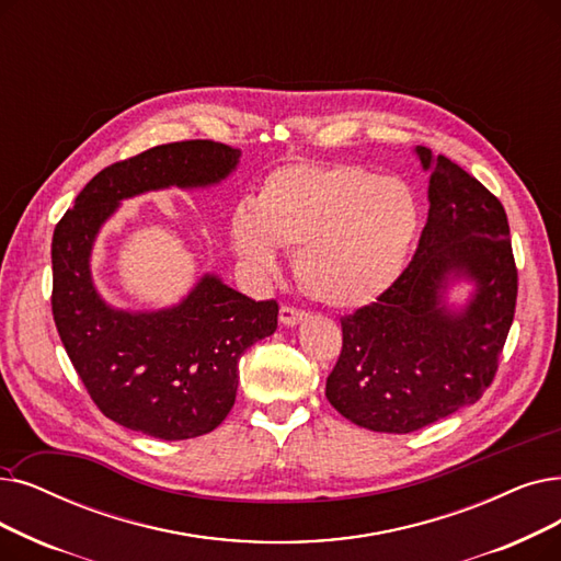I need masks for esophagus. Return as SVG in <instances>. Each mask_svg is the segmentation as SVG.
I'll return each mask as SVG.
<instances>
[{
	"instance_id": "34e87169",
	"label": "esophagus",
	"mask_w": 561,
	"mask_h": 561,
	"mask_svg": "<svg viewBox=\"0 0 561 561\" xmlns=\"http://www.w3.org/2000/svg\"><path fill=\"white\" fill-rule=\"evenodd\" d=\"M307 319V311L300 309V307H294V305H282L279 309V321L288 328H294L298 323H302Z\"/></svg>"
}]
</instances>
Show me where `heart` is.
<instances>
[{"label":"heart","mask_w":561,"mask_h":561,"mask_svg":"<svg viewBox=\"0 0 561 561\" xmlns=\"http://www.w3.org/2000/svg\"><path fill=\"white\" fill-rule=\"evenodd\" d=\"M420 225L412 190L353 162H294L267 176L229 217L233 250L275 271L277 245L296 250V275L330 307L380 298L405 265Z\"/></svg>","instance_id":"1"}]
</instances>
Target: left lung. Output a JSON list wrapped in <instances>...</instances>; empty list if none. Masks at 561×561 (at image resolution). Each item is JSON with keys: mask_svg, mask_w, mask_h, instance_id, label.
<instances>
[{"mask_svg": "<svg viewBox=\"0 0 561 561\" xmlns=\"http://www.w3.org/2000/svg\"><path fill=\"white\" fill-rule=\"evenodd\" d=\"M415 151L431 172L417 252L376 302L341 319L344 344L325 385L336 412L378 433L420 431L479 401L518 298L500 199L449 158ZM456 278L476 286L462 310L444 296Z\"/></svg>", "mask_w": 561, "mask_h": 561, "instance_id": "1", "label": "left lung"}]
</instances>
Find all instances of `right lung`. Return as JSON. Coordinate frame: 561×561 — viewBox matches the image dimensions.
Masks as SVG:
<instances>
[{
    "label": "right lung",
    "mask_w": 561,
    "mask_h": 561,
    "mask_svg": "<svg viewBox=\"0 0 561 561\" xmlns=\"http://www.w3.org/2000/svg\"><path fill=\"white\" fill-rule=\"evenodd\" d=\"M238 158L240 149L210 139L153 146L95 174L55 227L53 316L72 367L105 417L158 440H187L225 422L238 359L277 330L279 307L204 275L176 307L114 309L91 279L93 240L124 199L215 185Z\"/></svg>",
    "instance_id": "obj_1"
}]
</instances>
